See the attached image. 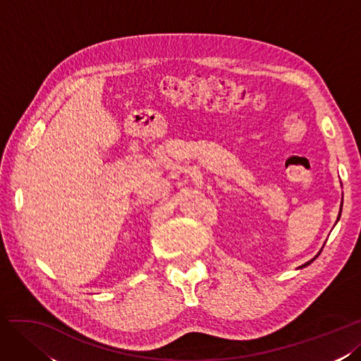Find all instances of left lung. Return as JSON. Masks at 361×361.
Masks as SVG:
<instances>
[{
	"mask_svg": "<svg viewBox=\"0 0 361 361\" xmlns=\"http://www.w3.org/2000/svg\"><path fill=\"white\" fill-rule=\"evenodd\" d=\"M341 214H342V205H341V212H338V216H337V221H338V219H341ZM321 251H322V250H321ZM321 251H319V252H317V254H316V255L313 257V259H312V260H308L307 263H304L302 266H300V269H302V267H305V266H308V264H310V263H313V262L316 260V257H317L319 254H321Z\"/></svg>",
	"mask_w": 361,
	"mask_h": 361,
	"instance_id": "obj_1",
	"label": "left lung"
}]
</instances>
